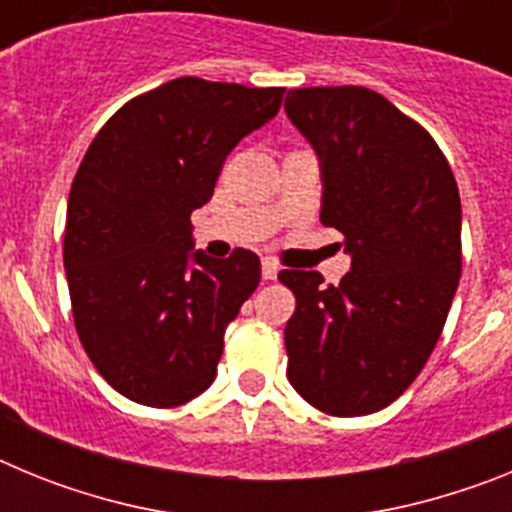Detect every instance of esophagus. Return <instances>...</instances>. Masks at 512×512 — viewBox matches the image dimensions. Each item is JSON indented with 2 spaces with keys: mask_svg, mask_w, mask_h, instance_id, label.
<instances>
[{
  "mask_svg": "<svg viewBox=\"0 0 512 512\" xmlns=\"http://www.w3.org/2000/svg\"><path fill=\"white\" fill-rule=\"evenodd\" d=\"M277 274H279L277 261H274V259H264V261H261V277H264L266 282H271V279H277Z\"/></svg>",
  "mask_w": 512,
  "mask_h": 512,
  "instance_id": "1",
  "label": "esophagus"
}]
</instances>
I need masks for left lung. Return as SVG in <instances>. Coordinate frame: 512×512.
Segmentation results:
<instances>
[{
	"label": "left lung",
	"mask_w": 512,
	"mask_h": 512,
	"mask_svg": "<svg viewBox=\"0 0 512 512\" xmlns=\"http://www.w3.org/2000/svg\"><path fill=\"white\" fill-rule=\"evenodd\" d=\"M287 117L318 153L320 223L346 235L351 271L279 274L289 384L338 418L387 408L441 336L461 277V200L436 140L364 87L289 89Z\"/></svg>",
	"instance_id": "obj_1"
}]
</instances>
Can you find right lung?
<instances>
[{"label": "right lung", "mask_w": 512, "mask_h": 512, "mask_svg": "<svg viewBox=\"0 0 512 512\" xmlns=\"http://www.w3.org/2000/svg\"><path fill=\"white\" fill-rule=\"evenodd\" d=\"M282 97V87L166 81L122 104L81 161L63 269L81 346L128 400L176 408L215 379L225 328L259 287L261 261L246 248L210 259L194 248L189 217Z\"/></svg>", "instance_id": "1"}]
</instances>
